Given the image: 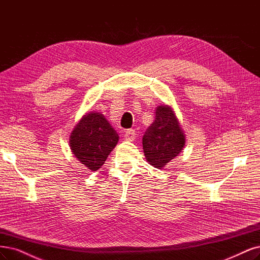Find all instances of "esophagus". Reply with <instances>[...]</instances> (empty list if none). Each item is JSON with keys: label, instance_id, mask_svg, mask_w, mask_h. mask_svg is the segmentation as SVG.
I'll return each mask as SVG.
<instances>
[{"label": "esophagus", "instance_id": "obj_1", "mask_svg": "<svg viewBox=\"0 0 260 260\" xmlns=\"http://www.w3.org/2000/svg\"><path fill=\"white\" fill-rule=\"evenodd\" d=\"M134 139H136V131H134L133 129L127 130L126 133H124V140H127V141H133Z\"/></svg>", "mask_w": 260, "mask_h": 260}]
</instances>
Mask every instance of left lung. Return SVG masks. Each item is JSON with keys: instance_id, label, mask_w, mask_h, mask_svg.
<instances>
[{"instance_id": "1", "label": "left lung", "mask_w": 260, "mask_h": 260, "mask_svg": "<svg viewBox=\"0 0 260 260\" xmlns=\"http://www.w3.org/2000/svg\"><path fill=\"white\" fill-rule=\"evenodd\" d=\"M142 142L147 162L157 169H162L181 153L185 134L171 106L157 107L155 120L145 131Z\"/></svg>"}]
</instances>
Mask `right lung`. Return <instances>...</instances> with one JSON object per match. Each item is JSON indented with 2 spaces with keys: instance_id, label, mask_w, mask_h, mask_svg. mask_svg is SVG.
Here are the masks:
<instances>
[{
  "instance_id": "1",
  "label": "right lung",
  "mask_w": 260,
  "mask_h": 260,
  "mask_svg": "<svg viewBox=\"0 0 260 260\" xmlns=\"http://www.w3.org/2000/svg\"><path fill=\"white\" fill-rule=\"evenodd\" d=\"M118 134L104 115L90 112L83 116L70 136V146L80 164L91 171L103 165L118 142Z\"/></svg>"
}]
</instances>
